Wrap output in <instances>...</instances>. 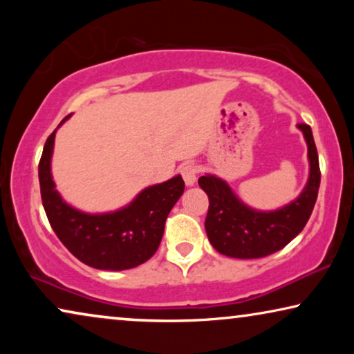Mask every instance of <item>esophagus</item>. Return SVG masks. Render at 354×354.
I'll list each match as a JSON object with an SVG mask.
<instances>
[{
	"label": "esophagus",
	"mask_w": 354,
	"mask_h": 354,
	"mask_svg": "<svg viewBox=\"0 0 354 354\" xmlns=\"http://www.w3.org/2000/svg\"><path fill=\"white\" fill-rule=\"evenodd\" d=\"M180 174H182L183 180H185L188 187L195 185L196 176H198V166H196V164H193V162L183 164L182 169H180Z\"/></svg>",
	"instance_id": "1"
}]
</instances>
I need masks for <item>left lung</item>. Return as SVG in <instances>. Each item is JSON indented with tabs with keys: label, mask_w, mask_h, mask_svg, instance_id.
Returning a JSON list of instances; mask_svg holds the SVG:
<instances>
[{
	"label": "left lung",
	"mask_w": 354,
	"mask_h": 354,
	"mask_svg": "<svg viewBox=\"0 0 354 354\" xmlns=\"http://www.w3.org/2000/svg\"><path fill=\"white\" fill-rule=\"evenodd\" d=\"M308 143L309 178L297 200L277 211L261 212L243 205L232 188L214 176H203L198 183L209 198L206 234L221 254L239 259L264 258L287 246L311 217L321 185V169L311 127L298 124Z\"/></svg>",
	"instance_id": "1"
}]
</instances>
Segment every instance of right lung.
I'll return each instance as SVG.
<instances>
[{
    "mask_svg": "<svg viewBox=\"0 0 354 354\" xmlns=\"http://www.w3.org/2000/svg\"><path fill=\"white\" fill-rule=\"evenodd\" d=\"M55 133L56 130L48 137L43 148L38 178L43 207L57 239L77 259L90 268L124 270L143 264L156 253L161 243L169 212L185 190L183 178L177 176L145 188L129 206L119 211L86 214L67 205L53 182L51 154Z\"/></svg>",
    "mask_w": 354,
    "mask_h": 354,
    "instance_id": "obj_1",
    "label": "right lung"
}]
</instances>
